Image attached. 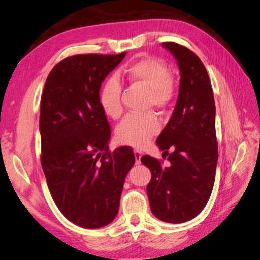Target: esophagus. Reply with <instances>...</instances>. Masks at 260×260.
<instances>
[{
    "label": "esophagus",
    "mask_w": 260,
    "mask_h": 260,
    "mask_svg": "<svg viewBox=\"0 0 260 260\" xmlns=\"http://www.w3.org/2000/svg\"><path fill=\"white\" fill-rule=\"evenodd\" d=\"M134 156H135L136 164H140V162H141V157H142V152L139 151V150H134Z\"/></svg>",
    "instance_id": "obj_1"
}]
</instances>
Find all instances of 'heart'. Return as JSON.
I'll use <instances>...</instances> for the list:
<instances>
[{
	"label": "heart",
	"instance_id": "obj_1",
	"mask_svg": "<svg viewBox=\"0 0 260 260\" xmlns=\"http://www.w3.org/2000/svg\"><path fill=\"white\" fill-rule=\"evenodd\" d=\"M120 77L129 85L147 88L143 108L165 110L175 95L172 73L159 58L144 56L131 61L120 71ZM99 103L103 112L112 119H118L122 112V86L116 77L107 79L101 87ZM160 122L153 112L128 114L117 127L116 136L120 143L133 148L148 146L153 136L159 133Z\"/></svg>",
	"mask_w": 260,
	"mask_h": 260
}]
</instances>
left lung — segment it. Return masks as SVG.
Returning a JSON list of instances; mask_svg holds the SVG:
<instances>
[{"mask_svg":"<svg viewBox=\"0 0 260 260\" xmlns=\"http://www.w3.org/2000/svg\"><path fill=\"white\" fill-rule=\"evenodd\" d=\"M161 45L172 52L181 74L177 105L156 140L171 165L162 167L164 161L148 155L141 161L151 172L147 192L152 214L161 221L181 223L199 215L212 192L218 160L215 107L200 57L179 43Z\"/></svg>","mask_w":260,"mask_h":260,"instance_id":"1","label":"left lung"}]
</instances>
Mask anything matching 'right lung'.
Listing matches in <instances>:
<instances>
[{"mask_svg":"<svg viewBox=\"0 0 260 260\" xmlns=\"http://www.w3.org/2000/svg\"><path fill=\"white\" fill-rule=\"evenodd\" d=\"M125 55L69 56L51 70L42 91L41 165L57 208L80 227L112 221L135 162L129 147L109 149L111 127L99 103L101 83Z\"/></svg>","mask_w":260,"mask_h":260,"instance_id":"add662e5","label":"right lung"}]
</instances>
